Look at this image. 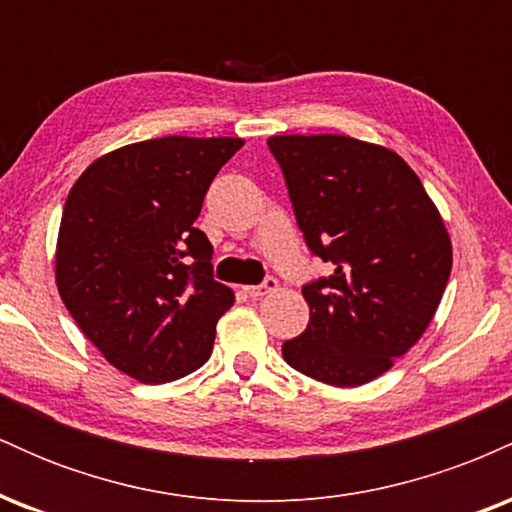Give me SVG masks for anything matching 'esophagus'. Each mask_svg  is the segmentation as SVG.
<instances>
[{
  "label": "esophagus",
  "mask_w": 512,
  "mask_h": 512,
  "mask_svg": "<svg viewBox=\"0 0 512 512\" xmlns=\"http://www.w3.org/2000/svg\"><path fill=\"white\" fill-rule=\"evenodd\" d=\"M276 289H279V284H276V279H272V276H269V279H264V284H260V286H243V291L252 298L267 296V293H274Z\"/></svg>",
  "instance_id": "1"
}]
</instances>
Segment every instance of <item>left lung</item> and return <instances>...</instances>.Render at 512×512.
Instances as JSON below:
<instances>
[{
	"mask_svg": "<svg viewBox=\"0 0 512 512\" xmlns=\"http://www.w3.org/2000/svg\"><path fill=\"white\" fill-rule=\"evenodd\" d=\"M313 255L334 274L303 286L310 322L281 346L298 373L366 385L436 315L452 269L443 216L402 156L344 134L267 139Z\"/></svg>",
	"mask_w": 512,
	"mask_h": 512,
	"instance_id": "left-lung-1",
	"label": "left lung"
}]
</instances>
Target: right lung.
Wrapping results in <instances>:
<instances>
[{"label": "right lung", "mask_w": 512, "mask_h": 512, "mask_svg": "<svg viewBox=\"0 0 512 512\" xmlns=\"http://www.w3.org/2000/svg\"><path fill=\"white\" fill-rule=\"evenodd\" d=\"M238 137H161L88 166L64 202L55 281L79 330L110 366L146 385L211 356L236 296L211 274L195 221Z\"/></svg>", "instance_id": "add662e5"}]
</instances>
